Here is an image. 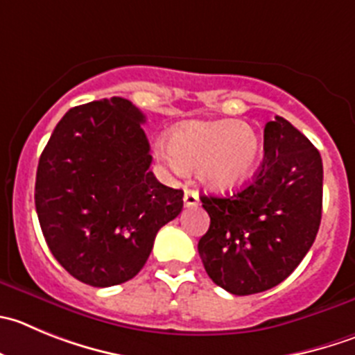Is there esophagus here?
<instances>
[{
	"instance_id": "34e87169",
	"label": "esophagus",
	"mask_w": 355,
	"mask_h": 355,
	"mask_svg": "<svg viewBox=\"0 0 355 355\" xmlns=\"http://www.w3.org/2000/svg\"><path fill=\"white\" fill-rule=\"evenodd\" d=\"M200 204V198L195 190H184V205L187 207H197Z\"/></svg>"
}]
</instances>
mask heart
Segmentation results:
<instances>
[{"label": "heart", "mask_w": 355, "mask_h": 355, "mask_svg": "<svg viewBox=\"0 0 355 355\" xmlns=\"http://www.w3.org/2000/svg\"><path fill=\"white\" fill-rule=\"evenodd\" d=\"M167 151L164 158L172 167H197L198 180L209 188L230 190L254 172L261 139L248 121H187L168 134Z\"/></svg>", "instance_id": "1"}]
</instances>
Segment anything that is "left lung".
<instances>
[{
	"mask_svg": "<svg viewBox=\"0 0 355 355\" xmlns=\"http://www.w3.org/2000/svg\"><path fill=\"white\" fill-rule=\"evenodd\" d=\"M263 139L252 183L226 197H200L211 225L198 254L212 282L237 296L288 279L312 248L322 216L315 146L282 116L265 125Z\"/></svg>",
	"mask_w": 355,
	"mask_h": 355,
	"instance_id": "left-lung-1",
	"label": "left lung"
}]
</instances>
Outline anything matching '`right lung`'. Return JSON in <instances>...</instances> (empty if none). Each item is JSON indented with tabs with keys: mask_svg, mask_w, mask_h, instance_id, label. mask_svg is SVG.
I'll return each mask as SVG.
<instances>
[{
	"mask_svg": "<svg viewBox=\"0 0 355 355\" xmlns=\"http://www.w3.org/2000/svg\"><path fill=\"white\" fill-rule=\"evenodd\" d=\"M130 101L67 111L43 150L35 204L53 258L78 281L110 288L139 273L162 226L183 209L150 171L153 157Z\"/></svg>",
	"mask_w": 355,
	"mask_h": 355,
	"instance_id": "obj_1",
	"label": "right lung"
}]
</instances>
